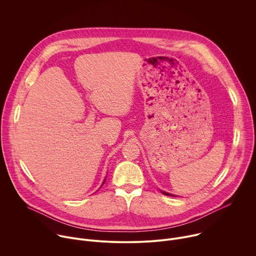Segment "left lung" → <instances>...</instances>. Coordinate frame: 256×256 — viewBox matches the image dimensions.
Masks as SVG:
<instances>
[{"mask_svg":"<svg viewBox=\"0 0 256 256\" xmlns=\"http://www.w3.org/2000/svg\"><path fill=\"white\" fill-rule=\"evenodd\" d=\"M163 192V194H164L165 196H173V194H168V192Z\"/></svg>","mask_w":256,"mask_h":256,"instance_id":"obj_1","label":"left lung"}]
</instances>
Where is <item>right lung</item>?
<instances>
[{"mask_svg":"<svg viewBox=\"0 0 256 256\" xmlns=\"http://www.w3.org/2000/svg\"><path fill=\"white\" fill-rule=\"evenodd\" d=\"M103 184H104V182H103Z\"/></svg>","mask_w":256,"mask_h":256,"instance_id":"1","label":"right lung"}]
</instances>
